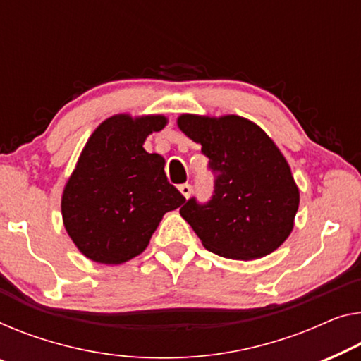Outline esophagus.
Returning a JSON list of instances; mask_svg holds the SVG:
<instances>
[{
  "label": "esophagus",
  "mask_w": 361,
  "mask_h": 361,
  "mask_svg": "<svg viewBox=\"0 0 361 361\" xmlns=\"http://www.w3.org/2000/svg\"><path fill=\"white\" fill-rule=\"evenodd\" d=\"M178 190H180L181 195L188 199V197L191 196V191H192V188H191L190 183H183V185H180V186H178Z\"/></svg>",
  "instance_id": "esophagus-1"
}]
</instances>
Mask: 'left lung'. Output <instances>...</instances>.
<instances>
[{
    "label": "left lung",
    "mask_w": 361,
    "mask_h": 361,
    "mask_svg": "<svg viewBox=\"0 0 361 361\" xmlns=\"http://www.w3.org/2000/svg\"><path fill=\"white\" fill-rule=\"evenodd\" d=\"M178 126L201 144L214 173L211 199L190 197L180 209L204 248L243 261L276 251L292 232L300 192L272 139L235 115H181Z\"/></svg>",
    "instance_id": "obj_1"
}]
</instances>
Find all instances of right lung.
<instances>
[{"label":"right lung","mask_w":361,"mask_h":361,"mask_svg":"<svg viewBox=\"0 0 361 361\" xmlns=\"http://www.w3.org/2000/svg\"><path fill=\"white\" fill-rule=\"evenodd\" d=\"M164 116L116 115L85 144L63 192L66 232L84 256L121 264L141 255L164 214L186 201L166 180L165 160L142 144Z\"/></svg>","instance_id":"1"}]
</instances>
